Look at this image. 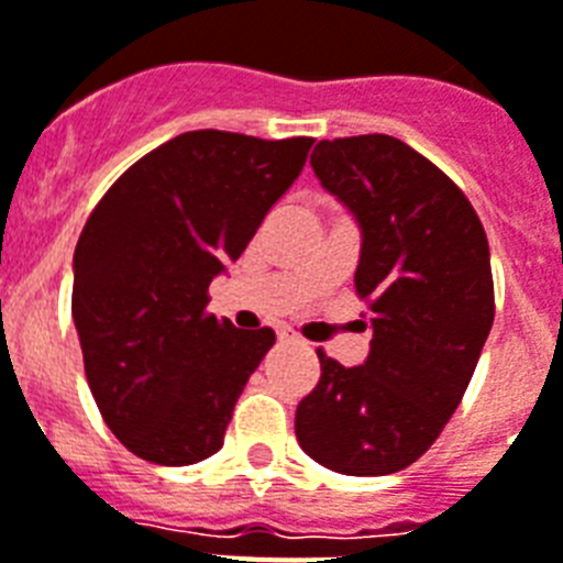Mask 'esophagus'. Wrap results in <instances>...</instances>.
<instances>
[{
	"label": "esophagus",
	"mask_w": 563,
	"mask_h": 563,
	"mask_svg": "<svg viewBox=\"0 0 563 563\" xmlns=\"http://www.w3.org/2000/svg\"><path fill=\"white\" fill-rule=\"evenodd\" d=\"M277 338H280L283 343H297V340H300V338H297L295 329H291V325H286V323L277 325Z\"/></svg>",
	"instance_id": "obj_1"
}]
</instances>
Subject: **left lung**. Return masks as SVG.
Masks as SVG:
<instances>
[{"label": "left lung", "mask_w": 563, "mask_h": 563, "mask_svg": "<svg viewBox=\"0 0 563 563\" xmlns=\"http://www.w3.org/2000/svg\"><path fill=\"white\" fill-rule=\"evenodd\" d=\"M311 168L361 223L372 352L346 369L318 349L297 441L340 475H389L438 441L478 366L495 320L489 243L466 194L395 136L320 140Z\"/></svg>", "instance_id": "8db88e82"}]
</instances>
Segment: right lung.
Masks as SVG:
<instances>
[{
  "mask_svg": "<svg viewBox=\"0 0 563 563\" xmlns=\"http://www.w3.org/2000/svg\"><path fill=\"white\" fill-rule=\"evenodd\" d=\"M311 143L186 131L136 159L88 217L70 311L99 415L136 457L186 466L223 446L274 332L217 320L209 286L303 172Z\"/></svg>",
  "mask_w": 563,
  "mask_h": 563,
  "instance_id": "add662e5",
  "label": "right lung"
}]
</instances>
